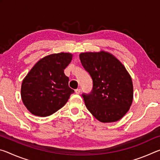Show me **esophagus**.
Instances as JSON below:
<instances>
[{
	"label": "esophagus",
	"mask_w": 160,
	"mask_h": 160,
	"mask_svg": "<svg viewBox=\"0 0 160 160\" xmlns=\"http://www.w3.org/2000/svg\"><path fill=\"white\" fill-rule=\"evenodd\" d=\"M75 93L78 94H80V93L81 90H80V88H79V89H77V90H75Z\"/></svg>",
	"instance_id": "esophagus-1"
}]
</instances>
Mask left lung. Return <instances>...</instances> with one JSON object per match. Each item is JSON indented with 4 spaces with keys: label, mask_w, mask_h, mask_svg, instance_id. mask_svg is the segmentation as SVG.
I'll list each match as a JSON object with an SVG mask.
<instances>
[{
    "label": "left lung",
    "mask_w": 160,
    "mask_h": 160,
    "mask_svg": "<svg viewBox=\"0 0 160 160\" xmlns=\"http://www.w3.org/2000/svg\"><path fill=\"white\" fill-rule=\"evenodd\" d=\"M80 59L93 80L90 94H82L85 106L102 123L116 122L128 112L133 99L131 75L122 63L105 51L84 52Z\"/></svg>",
    "instance_id": "1"
}]
</instances>
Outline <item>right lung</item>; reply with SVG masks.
I'll use <instances>...</instances> for the list:
<instances>
[{
  "instance_id": "right-lung-1",
  "label": "right lung",
  "mask_w": 160,
  "mask_h": 160,
  "mask_svg": "<svg viewBox=\"0 0 160 160\" xmlns=\"http://www.w3.org/2000/svg\"><path fill=\"white\" fill-rule=\"evenodd\" d=\"M72 54L48 55L37 62L24 78L21 98L34 116L46 117L61 109L74 90L69 88V78L64 70L71 62Z\"/></svg>"
}]
</instances>
